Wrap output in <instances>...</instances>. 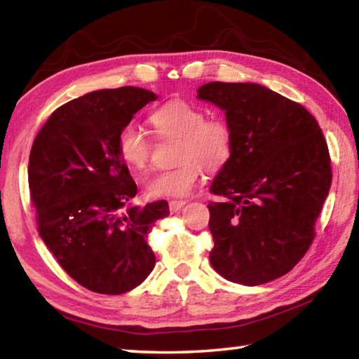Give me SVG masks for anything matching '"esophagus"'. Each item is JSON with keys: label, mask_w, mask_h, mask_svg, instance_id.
I'll list each match as a JSON object with an SVG mask.
<instances>
[{"label": "esophagus", "mask_w": 359, "mask_h": 359, "mask_svg": "<svg viewBox=\"0 0 359 359\" xmlns=\"http://www.w3.org/2000/svg\"><path fill=\"white\" fill-rule=\"evenodd\" d=\"M185 203L187 201H184V199H171V201H169V210L177 212V210H180L182 208H184Z\"/></svg>", "instance_id": "1"}]
</instances>
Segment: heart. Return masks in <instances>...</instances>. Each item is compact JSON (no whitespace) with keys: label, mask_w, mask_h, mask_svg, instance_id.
Instances as JSON below:
<instances>
[{"label":"heart","mask_w":359,"mask_h":359,"mask_svg":"<svg viewBox=\"0 0 359 359\" xmlns=\"http://www.w3.org/2000/svg\"><path fill=\"white\" fill-rule=\"evenodd\" d=\"M149 123L161 139H177L175 160L180 165L158 171L145 182L149 196H185L201 179L223 171L234 154V131L223 118H208L203 107L185 100H169L149 114ZM117 151L131 171L142 172L150 165L151 142L136 126L118 133Z\"/></svg>","instance_id":"b5f03b06"}]
</instances>
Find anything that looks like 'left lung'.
<instances>
[{
  "mask_svg": "<svg viewBox=\"0 0 359 359\" xmlns=\"http://www.w3.org/2000/svg\"><path fill=\"white\" fill-rule=\"evenodd\" d=\"M198 98L224 111L234 154L210 193L209 259L229 282L261 285L299 263L330 193L331 156L313 115L258 83L210 82Z\"/></svg>",
  "mask_w": 359,
  "mask_h": 359,
  "instance_id": "left-lung-1",
  "label": "left lung"
}]
</instances>
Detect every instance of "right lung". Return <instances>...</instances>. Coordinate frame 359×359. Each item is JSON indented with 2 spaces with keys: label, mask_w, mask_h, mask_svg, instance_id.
Listing matches in <instances>:
<instances>
[{
  "label": "right lung",
  "mask_w": 359,
  "mask_h": 359,
  "mask_svg": "<svg viewBox=\"0 0 359 359\" xmlns=\"http://www.w3.org/2000/svg\"><path fill=\"white\" fill-rule=\"evenodd\" d=\"M155 100L137 87L83 95L52 112L29 151L39 236L66 274L93 293L123 294L155 266L147 234L169 214L168 203L130 205L137 187L117 151L118 133Z\"/></svg>",
  "instance_id": "obj_1"
}]
</instances>
